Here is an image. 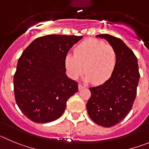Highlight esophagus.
Instances as JSON below:
<instances>
[{
  "label": "esophagus",
  "mask_w": 149,
  "mask_h": 149,
  "mask_svg": "<svg viewBox=\"0 0 149 149\" xmlns=\"http://www.w3.org/2000/svg\"><path fill=\"white\" fill-rule=\"evenodd\" d=\"M84 88H85V86H83L82 84H78V89H79V90H81V89H84Z\"/></svg>",
  "instance_id": "esophagus-1"
}]
</instances>
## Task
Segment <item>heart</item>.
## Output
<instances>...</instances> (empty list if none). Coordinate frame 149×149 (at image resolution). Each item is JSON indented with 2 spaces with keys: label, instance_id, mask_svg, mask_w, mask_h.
Masks as SVG:
<instances>
[{
  "label": "heart",
  "instance_id": "obj_1",
  "mask_svg": "<svg viewBox=\"0 0 149 149\" xmlns=\"http://www.w3.org/2000/svg\"><path fill=\"white\" fill-rule=\"evenodd\" d=\"M117 63L116 51L110 45L97 39H88L76 47L74 54H68L65 65L69 77L76 79L84 72L86 81L95 84L106 82Z\"/></svg>",
  "mask_w": 149,
  "mask_h": 149
}]
</instances>
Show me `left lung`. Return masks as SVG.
<instances>
[{
    "label": "left lung",
    "instance_id": "left-lung-1",
    "mask_svg": "<svg viewBox=\"0 0 149 149\" xmlns=\"http://www.w3.org/2000/svg\"><path fill=\"white\" fill-rule=\"evenodd\" d=\"M104 38L116 51L117 63L111 77L103 84L90 87L88 114L98 125L110 127L123 120L132 108L139 80L137 58L122 39L108 34Z\"/></svg>",
    "mask_w": 149,
    "mask_h": 149
}]
</instances>
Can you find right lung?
Returning <instances> with one entry per match:
<instances>
[{"mask_svg":"<svg viewBox=\"0 0 149 149\" xmlns=\"http://www.w3.org/2000/svg\"><path fill=\"white\" fill-rule=\"evenodd\" d=\"M82 36L47 35L33 40L18 59L14 74L15 101L36 123L59 119L78 84L65 74V59Z\"/></svg>","mask_w":149,"mask_h":149,"instance_id":"1","label":"right lung"}]
</instances>
